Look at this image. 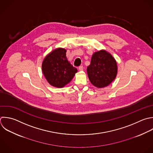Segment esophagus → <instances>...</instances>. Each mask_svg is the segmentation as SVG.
Instances as JSON below:
<instances>
[{"label": "esophagus", "mask_w": 153, "mask_h": 153, "mask_svg": "<svg viewBox=\"0 0 153 153\" xmlns=\"http://www.w3.org/2000/svg\"><path fill=\"white\" fill-rule=\"evenodd\" d=\"M78 69H79V71H83V66H79Z\"/></svg>", "instance_id": "obj_1"}]
</instances>
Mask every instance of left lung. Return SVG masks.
<instances>
[{"label":"left lung","instance_id":"left-lung-1","mask_svg":"<svg viewBox=\"0 0 153 153\" xmlns=\"http://www.w3.org/2000/svg\"><path fill=\"white\" fill-rule=\"evenodd\" d=\"M87 71L91 83L97 88H103L116 78L117 62L109 52L102 50L93 53Z\"/></svg>","mask_w":153,"mask_h":153}]
</instances>
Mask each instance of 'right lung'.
Wrapping results in <instances>:
<instances>
[{"label":"right lung","mask_w":153,"mask_h":153,"mask_svg":"<svg viewBox=\"0 0 153 153\" xmlns=\"http://www.w3.org/2000/svg\"><path fill=\"white\" fill-rule=\"evenodd\" d=\"M43 74L48 83L62 88L69 83L77 72L66 58V50L58 48L47 54L42 63Z\"/></svg>","instance_id":"right-lung-1"}]
</instances>
